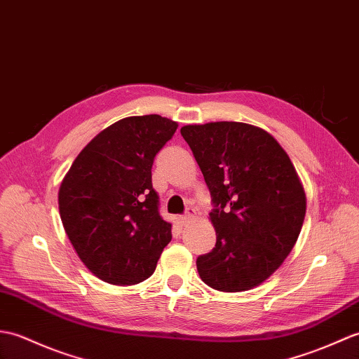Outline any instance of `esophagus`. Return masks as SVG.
Returning <instances> with one entry per match:
<instances>
[{
  "label": "esophagus",
  "mask_w": 359,
  "mask_h": 359,
  "mask_svg": "<svg viewBox=\"0 0 359 359\" xmlns=\"http://www.w3.org/2000/svg\"><path fill=\"white\" fill-rule=\"evenodd\" d=\"M194 217H195V209H192V207H190V209H187V212L181 217L182 224H187V222H190V221L194 219Z\"/></svg>",
  "instance_id": "34e87169"
}]
</instances>
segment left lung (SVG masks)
Here are the masks:
<instances>
[{"mask_svg":"<svg viewBox=\"0 0 359 359\" xmlns=\"http://www.w3.org/2000/svg\"><path fill=\"white\" fill-rule=\"evenodd\" d=\"M215 209L213 250L196 259L215 290L244 292L264 283L297 243L306 194L289 155L261 127L217 121L181 127Z\"/></svg>","mask_w":359,"mask_h":359,"instance_id":"left-lung-1","label":"left lung"}]
</instances>
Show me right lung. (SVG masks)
<instances>
[{
	"instance_id": "1",
	"label": "right lung",
	"mask_w": 359,
	"mask_h": 359,
	"mask_svg": "<svg viewBox=\"0 0 359 359\" xmlns=\"http://www.w3.org/2000/svg\"><path fill=\"white\" fill-rule=\"evenodd\" d=\"M177 127L159 115L119 119L79 152L61 182L62 226L79 259L102 281L147 280L172 240V224L158 212L152 165Z\"/></svg>"
}]
</instances>
